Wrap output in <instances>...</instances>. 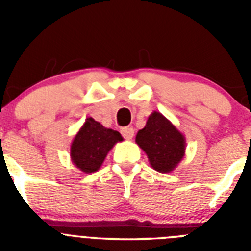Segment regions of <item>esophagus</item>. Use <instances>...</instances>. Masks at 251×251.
Segmentation results:
<instances>
[{
    "mask_svg": "<svg viewBox=\"0 0 251 251\" xmlns=\"http://www.w3.org/2000/svg\"><path fill=\"white\" fill-rule=\"evenodd\" d=\"M121 133H122V136H123L126 139H132L133 136H134V129H133L132 127H126V128H122Z\"/></svg>",
    "mask_w": 251,
    "mask_h": 251,
    "instance_id": "esophagus-1",
    "label": "esophagus"
}]
</instances>
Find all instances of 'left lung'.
Wrapping results in <instances>:
<instances>
[{
    "mask_svg": "<svg viewBox=\"0 0 251 251\" xmlns=\"http://www.w3.org/2000/svg\"><path fill=\"white\" fill-rule=\"evenodd\" d=\"M136 142L147 153L151 166L163 174L174 170L185 154V137L158 112L150 115Z\"/></svg>",
    "mask_w": 251,
    "mask_h": 251,
    "instance_id": "obj_1",
    "label": "left lung"
}]
</instances>
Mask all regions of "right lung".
Wrapping results in <instances>:
<instances>
[{
    "instance_id": "right-lung-1",
    "label": "right lung",
    "mask_w": 251,
    "mask_h": 251,
    "mask_svg": "<svg viewBox=\"0 0 251 251\" xmlns=\"http://www.w3.org/2000/svg\"><path fill=\"white\" fill-rule=\"evenodd\" d=\"M121 141H123L121 133L104 128L99 122L88 118L73 141L70 156L74 165L83 172H95L113 146Z\"/></svg>"
}]
</instances>
